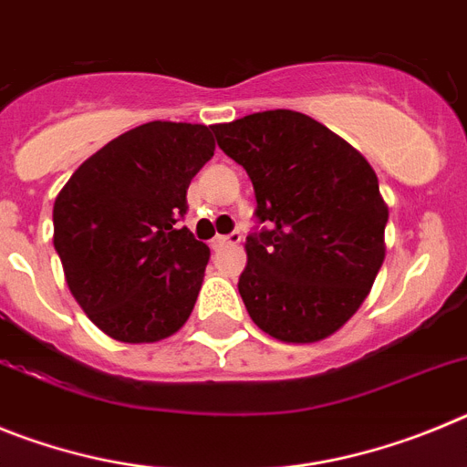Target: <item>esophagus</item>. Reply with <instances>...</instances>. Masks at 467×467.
<instances>
[{
    "label": "esophagus",
    "instance_id": "1",
    "mask_svg": "<svg viewBox=\"0 0 467 467\" xmlns=\"http://www.w3.org/2000/svg\"><path fill=\"white\" fill-rule=\"evenodd\" d=\"M241 241H243L241 234H238V231H234V234H229V236H214L213 247H214V250H224V247L238 245Z\"/></svg>",
    "mask_w": 467,
    "mask_h": 467
}]
</instances>
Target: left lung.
I'll return each instance as SVG.
<instances>
[{
  "label": "left lung",
  "mask_w": 467,
  "mask_h": 467,
  "mask_svg": "<svg viewBox=\"0 0 467 467\" xmlns=\"http://www.w3.org/2000/svg\"><path fill=\"white\" fill-rule=\"evenodd\" d=\"M213 130L253 180L266 224L247 236L238 280L253 323L285 344L327 339L362 306L386 257L377 172L301 111H257Z\"/></svg>",
  "instance_id": "left-lung-1"
}]
</instances>
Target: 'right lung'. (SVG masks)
I'll use <instances>...</instances> for the list:
<instances>
[{
    "instance_id": "obj_1",
    "label": "right lung",
    "mask_w": 467,
    "mask_h": 467,
    "mask_svg": "<svg viewBox=\"0 0 467 467\" xmlns=\"http://www.w3.org/2000/svg\"><path fill=\"white\" fill-rule=\"evenodd\" d=\"M213 126L150 121L86 159L53 203V245L86 316L111 339L154 344L189 320L210 247L177 222L213 159Z\"/></svg>"
}]
</instances>
